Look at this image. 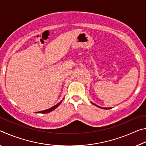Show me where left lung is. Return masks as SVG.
<instances>
[{"label":"left lung","instance_id":"1","mask_svg":"<svg viewBox=\"0 0 146 146\" xmlns=\"http://www.w3.org/2000/svg\"><path fill=\"white\" fill-rule=\"evenodd\" d=\"M92 103V102H91ZM93 105H95V106H97V107H98V108H102V109H105V110H110V109H111V108H102V107H100V106H97V105H96V104H95L94 103H92Z\"/></svg>","mask_w":146,"mask_h":146}]
</instances>
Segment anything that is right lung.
Returning <instances> with one entry per match:
<instances>
[{
    "label": "right lung",
    "instance_id": "add662e5",
    "mask_svg": "<svg viewBox=\"0 0 146 146\" xmlns=\"http://www.w3.org/2000/svg\"><path fill=\"white\" fill-rule=\"evenodd\" d=\"M62 101H60V102H58V103L57 104H56L55 106H54L53 107H52V108H49V109H48V110H44V111H41L36 112V113H49V112L52 111H53L54 110H55V109H56V108L58 107V106L60 105V104H61Z\"/></svg>",
    "mask_w": 146,
    "mask_h": 146
}]
</instances>
